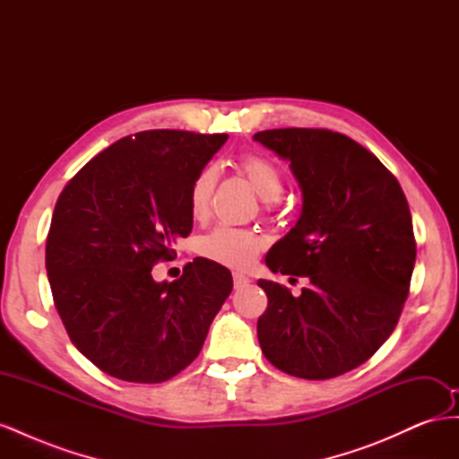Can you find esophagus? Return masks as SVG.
I'll list each match as a JSON object with an SVG mask.
<instances>
[{"label": "esophagus", "mask_w": 459, "mask_h": 459, "mask_svg": "<svg viewBox=\"0 0 459 459\" xmlns=\"http://www.w3.org/2000/svg\"><path fill=\"white\" fill-rule=\"evenodd\" d=\"M248 283H251V280H248L247 275H243V273H239V272L233 273V287H235V289H243V287H247Z\"/></svg>", "instance_id": "esophagus-1"}]
</instances>
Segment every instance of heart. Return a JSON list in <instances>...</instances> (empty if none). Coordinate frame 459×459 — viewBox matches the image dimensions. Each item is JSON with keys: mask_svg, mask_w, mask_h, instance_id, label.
<instances>
[{"mask_svg": "<svg viewBox=\"0 0 459 459\" xmlns=\"http://www.w3.org/2000/svg\"><path fill=\"white\" fill-rule=\"evenodd\" d=\"M238 169L251 182L262 199L273 201L283 191V172L272 159L260 152H245L238 160ZM218 179V170L212 164L203 169L193 178L187 193L189 214L195 220H204L211 211V199ZM262 241L256 233L233 228L218 226L199 239V253L203 258L221 264V266L245 270L256 260Z\"/></svg>", "mask_w": 459, "mask_h": 459, "instance_id": "obj_1", "label": "heart"}]
</instances>
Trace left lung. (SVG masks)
Instances as JSON below:
<instances>
[{
	"mask_svg": "<svg viewBox=\"0 0 459 459\" xmlns=\"http://www.w3.org/2000/svg\"><path fill=\"white\" fill-rule=\"evenodd\" d=\"M255 140L290 162L302 189L300 218L272 247L266 266L308 281L300 297L258 281L268 295L256 324L260 349L293 377H337L377 352L404 308L415 264L406 195L349 135L280 128Z\"/></svg>",
	"mask_w": 459,
	"mask_h": 459,
	"instance_id": "1",
	"label": "left lung"
}]
</instances>
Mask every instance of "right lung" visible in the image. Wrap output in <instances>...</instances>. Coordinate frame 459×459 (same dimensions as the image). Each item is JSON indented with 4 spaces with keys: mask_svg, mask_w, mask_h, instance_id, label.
I'll return each mask as SVG.
<instances>
[{
    "mask_svg": "<svg viewBox=\"0 0 459 459\" xmlns=\"http://www.w3.org/2000/svg\"><path fill=\"white\" fill-rule=\"evenodd\" d=\"M228 134L122 137L65 186L46 243L53 302L73 344L128 383H162L195 359L230 297V270L195 258L172 283L151 270L193 228L187 193Z\"/></svg>",
    "mask_w": 459,
    "mask_h": 459,
    "instance_id": "right-lung-1",
    "label": "right lung"
}]
</instances>
